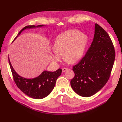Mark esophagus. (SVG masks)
Masks as SVG:
<instances>
[{"mask_svg":"<svg viewBox=\"0 0 122 122\" xmlns=\"http://www.w3.org/2000/svg\"><path fill=\"white\" fill-rule=\"evenodd\" d=\"M68 70V68H62V72H65L66 70Z\"/></svg>","mask_w":122,"mask_h":122,"instance_id":"esophagus-1","label":"esophagus"}]
</instances>
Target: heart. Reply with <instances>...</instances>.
I'll list each match as a JSON object with an SVG mask.
<instances>
[{
	"mask_svg": "<svg viewBox=\"0 0 122 122\" xmlns=\"http://www.w3.org/2000/svg\"><path fill=\"white\" fill-rule=\"evenodd\" d=\"M88 42L86 35L76 29H70L59 35L55 39L52 57L54 61H60L61 54L71 63L82 57Z\"/></svg>",
	"mask_w": 122,
	"mask_h": 122,
	"instance_id": "b5f03b06",
	"label": "heart"
}]
</instances>
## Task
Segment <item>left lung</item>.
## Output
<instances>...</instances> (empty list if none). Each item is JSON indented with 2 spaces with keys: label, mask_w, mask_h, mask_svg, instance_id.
Segmentation results:
<instances>
[{
  "label": "left lung",
  "mask_w": 122,
  "mask_h": 122,
  "mask_svg": "<svg viewBox=\"0 0 122 122\" xmlns=\"http://www.w3.org/2000/svg\"><path fill=\"white\" fill-rule=\"evenodd\" d=\"M115 56L114 47L108 34L96 23L90 47L79 63L73 67L75 76L70 83L74 91L84 97L97 93L108 81Z\"/></svg>",
  "instance_id": "8db88e82"
}]
</instances>
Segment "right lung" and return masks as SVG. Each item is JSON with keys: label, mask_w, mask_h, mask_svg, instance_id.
<instances>
[{"label": "right lung", "mask_w": 122, "mask_h": 122, "mask_svg": "<svg viewBox=\"0 0 122 122\" xmlns=\"http://www.w3.org/2000/svg\"><path fill=\"white\" fill-rule=\"evenodd\" d=\"M43 26V25H40L37 26L35 25L26 26L18 33L14 40L25 29L42 27ZM9 61L14 80L17 87L28 97L36 99H43L47 96L53 90L57 79L61 74L62 70L59 69L55 72L44 71L39 76L33 79L24 78L20 76L15 71L11 65L9 58Z\"/></svg>", "instance_id": "obj_1"}]
</instances>
